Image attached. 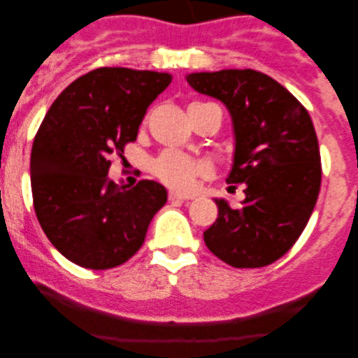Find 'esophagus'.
<instances>
[{
	"instance_id": "esophagus-1",
	"label": "esophagus",
	"mask_w": 358,
	"mask_h": 358,
	"mask_svg": "<svg viewBox=\"0 0 358 358\" xmlns=\"http://www.w3.org/2000/svg\"><path fill=\"white\" fill-rule=\"evenodd\" d=\"M192 199V196H187V194H180L176 190H171L169 192V201H189Z\"/></svg>"
}]
</instances>
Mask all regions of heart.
Segmentation results:
<instances>
[{"label": "heart", "mask_w": 358, "mask_h": 358, "mask_svg": "<svg viewBox=\"0 0 358 358\" xmlns=\"http://www.w3.org/2000/svg\"><path fill=\"white\" fill-rule=\"evenodd\" d=\"M154 175L166 185L180 190H189L196 178L204 175V164L176 150H166L152 164Z\"/></svg>", "instance_id": "b5f03b06"}]
</instances>
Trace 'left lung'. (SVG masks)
<instances>
[{"label": "left lung", "instance_id": "left-lung-1", "mask_svg": "<svg viewBox=\"0 0 358 358\" xmlns=\"http://www.w3.org/2000/svg\"><path fill=\"white\" fill-rule=\"evenodd\" d=\"M187 81L229 109L236 152L227 183L246 187L243 208L215 199L218 218L204 232L206 246L236 268L270 265L294 246L319 197L320 150L308 110L252 69L194 72Z\"/></svg>", "mask_w": 358, "mask_h": 358}]
</instances>
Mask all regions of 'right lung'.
<instances>
[{"mask_svg":"<svg viewBox=\"0 0 358 358\" xmlns=\"http://www.w3.org/2000/svg\"><path fill=\"white\" fill-rule=\"evenodd\" d=\"M169 83L166 72L100 67L72 81L46 112L32 143V201L43 232L69 262L107 270L142 248L166 189L152 180L117 185L107 173Z\"/></svg>","mask_w":358,"mask_h":358,"instance_id":"add662e5","label":"right lung"}]
</instances>
